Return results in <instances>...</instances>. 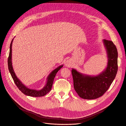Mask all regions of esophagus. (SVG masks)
Segmentation results:
<instances>
[{
	"instance_id": "1",
	"label": "esophagus",
	"mask_w": 126,
	"mask_h": 126,
	"mask_svg": "<svg viewBox=\"0 0 126 126\" xmlns=\"http://www.w3.org/2000/svg\"><path fill=\"white\" fill-rule=\"evenodd\" d=\"M73 62L71 60H68L65 62V65L67 67H71L73 65Z\"/></svg>"
}]
</instances>
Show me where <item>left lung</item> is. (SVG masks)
<instances>
[{
  "mask_svg": "<svg viewBox=\"0 0 126 126\" xmlns=\"http://www.w3.org/2000/svg\"><path fill=\"white\" fill-rule=\"evenodd\" d=\"M107 53L108 62L105 70L97 76L80 73L72 68L74 88L82 98L94 99L103 96L114 80L118 71V52L113 43L103 40Z\"/></svg>",
  "mask_w": 126,
  "mask_h": 126,
  "instance_id": "1",
  "label": "left lung"
}]
</instances>
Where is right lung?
<instances>
[{"label": "right lung", "instance_id": "obj_1", "mask_svg": "<svg viewBox=\"0 0 126 126\" xmlns=\"http://www.w3.org/2000/svg\"><path fill=\"white\" fill-rule=\"evenodd\" d=\"M13 40H12L11 42L10 46V52L9 54V57L8 59V69L11 75L12 78L13 79V80L16 86L19 88V90L21 91L24 94L32 96V97H42L46 95L49 92L51 88L53 83V80L54 79L56 74L57 72L63 67V65L59 66L58 67L55 68V70L53 71L51 73L47 76V84L46 86H44L41 90H32V89H30L29 88L26 86L25 85L22 84V83L20 80L16 76L15 73L14 71L13 65H12V61H11V56H12V43L13 42Z\"/></svg>", "mask_w": 126, "mask_h": 126}]
</instances>
